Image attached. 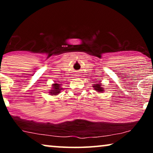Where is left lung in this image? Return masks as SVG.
Instances as JSON below:
<instances>
[{
    "instance_id": "1",
    "label": "left lung",
    "mask_w": 153,
    "mask_h": 153,
    "mask_svg": "<svg viewBox=\"0 0 153 153\" xmlns=\"http://www.w3.org/2000/svg\"><path fill=\"white\" fill-rule=\"evenodd\" d=\"M93 87L94 88V90H95V91H97V92H100V93H102V92L104 91V89L102 87V83H100V82L97 83V84H94Z\"/></svg>"
}]
</instances>
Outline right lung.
I'll use <instances>...</instances> for the list:
<instances>
[{
  "label": "right lung",
  "instance_id": "add662e5",
  "mask_svg": "<svg viewBox=\"0 0 153 153\" xmlns=\"http://www.w3.org/2000/svg\"><path fill=\"white\" fill-rule=\"evenodd\" d=\"M60 85L58 83H53L52 85V88L49 91V94L51 95H57L60 93V91H62V88L60 87Z\"/></svg>",
  "mask_w": 153,
  "mask_h": 153
}]
</instances>
